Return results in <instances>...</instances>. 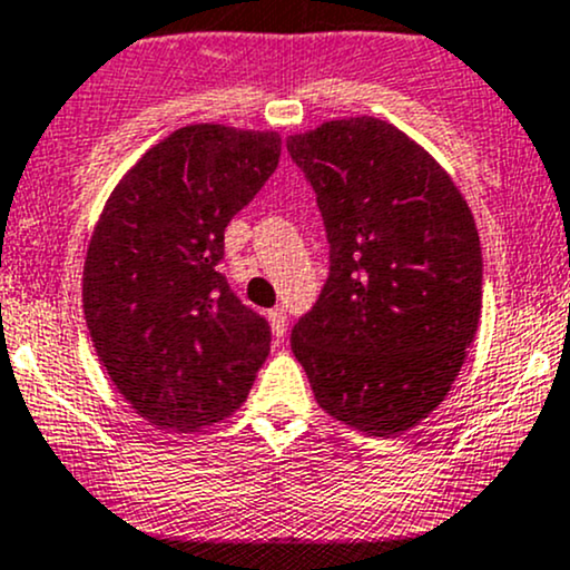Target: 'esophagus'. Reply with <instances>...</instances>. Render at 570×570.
<instances>
[{"label": "esophagus", "mask_w": 570, "mask_h": 570, "mask_svg": "<svg viewBox=\"0 0 570 570\" xmlns=\"http://www.w3.org/2000/svg\"><path fill=\"white\" fill-rule=\"evenodd\" d=\"M268 323H272V332L277 336H283L287 332V315L283 307H274L268 312Z\"/></svg>", "instance_id": "esophagus-1"}]
</instances>
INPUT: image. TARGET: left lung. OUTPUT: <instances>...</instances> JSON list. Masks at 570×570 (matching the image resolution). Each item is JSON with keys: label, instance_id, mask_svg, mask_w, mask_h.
<instances>
[{"label": "left lung", "instance_id": "8db88e82", "mask_svg": "<svg viewBox=\"0 0 570 570\" xmlns=\"http://www.w3.org/2000/svg\"><path fill=\"white\" fill-rule=\"evenodd\" d=\"M317 195L328 277L293 326L326 413L385 438L449 394L481 317L473 214L443 168L389 121H326L287 138Z\"/></svg>", "mask_w": 570, "mask_h": 570}]
</instances>
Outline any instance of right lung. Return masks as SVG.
<instances>
[{
    "label": "right lung",
    "mask_w": 570,
    "mask_h": 570,
    "mask_svg": "<svg viewBox=\"0 0 570 570\" xmlns=\"http://www.w3.org/2000/svg\"><path fill=\"white\" fill-rule=\"evenodd\" d=\"M277 132L189 125L119 181L91 234L83 315L119 394L193 432L247 400L272 326L230 291L225 228L279 163Z\"/></svg>",
    "instance_id": "right-lung-1"
}]
</instances>
